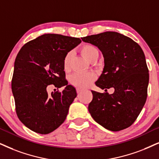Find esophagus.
<instances>
[{
	"label": "esophagus",
	"mask_w": 159,
	"mask_h": 159,
	"mask_svg": "<svg viewBox=\"0 0 159 159\" xmlns=\"http://www.w3.org/2000/svg\"><path fill=\"white\" fill-rule=\"evenodd\" d=\"M83 91V89H81V88H77V92L78 93H80V92H81Z\"/></svg>",
	"instance_id": "esophagus-1"
}]
</instances>
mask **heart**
Wrapping results in <instances>:
<instances>
[{
  "label": "heart",
  "mask_w": 159,
  "mask_h": 159,
  "mask_svg": "<svg viewBox=\"0 0 159 159\" xmlns=\"http://www.w3.org/2000/svg\"><path fill=\"white\" fill-rule=\"evenodd\" d=\"M81 52L84 57L88 61H91L93 58L98 56V51L94 46L90 44H84L81 46ZM72 53H67L63 61V67L65 71H68L70 68V59H71ZM95 79V75L92 73H74L70 77V81L74 85L78 87H86L92 84V82Z\"/></svg>",
  "instance_id": "b5f03b06"
}]
</instances>
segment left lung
<instances>
[{"label":"left lung","mask_w":159,"mask_h":159,"mask_svg":"<svg viewBox=\"0 0 159 159\" xmlns=\"http://www.w3.org/2000/svg\"><path fill=\"white\" fill-rule=\"evenodd\" d=\"M97 46L104 58L103 71L96 86L113 87V94L92 91L88 110L98 124L111 131L130 127L137 119L148 97L149 73L145 56L130 38L114 31L82 37Z\"/></svg>","instance_id":"obj_1"}]
</instances>
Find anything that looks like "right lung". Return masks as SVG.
Returning a JSON list of instances; mask_svg holds the SVG:
<instances>
[{
    "label": "right lung",
    "mask_w": 159,
    "mask_h": 159,
    "mask_svg": "<svg viewBox=\"0 0 159 159\" xmlns=\"http://www.w3.org/2000/svg\"><path fill=\"white\" fill-rule=\"evenodd\" d=\"M81 42L80 38L46 34L25 43L17 53L11 90L18 118L30 130L48 134L65 122L77 92L67 85L63 61ZM51 84L66 87L48 95L47 86Z\"/></svg>",
    "instance_id": "add662e5"
}]
</instances>
